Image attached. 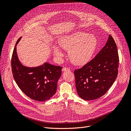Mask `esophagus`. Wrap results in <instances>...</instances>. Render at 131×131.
Segmentation results:
<instances>
[{"instance_id":"obj_1","label":"esophagus","mask_w":131,"mask_h":131,"mask_svg":"<svg viewBox=\"0 0 131 131\" xmlns=\"http://www.w3.org/2000/svg\"><path fill=\"white\" fill-rule=\"evenodd\" d=\"M62 71H70V69L69 68L67 67H64L62 69Z\"/></svg>"}]
</instances>
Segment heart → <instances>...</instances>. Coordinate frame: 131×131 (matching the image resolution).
<instances>
[{
	"instance_id": "1",
	"label": "heart",
	"mask_w": 131,
	"mask_h": 131,
	"mask_svg": "<svg viewBox=\"0 0 131 131\" xmlns=\"http://www.w3.org/2000/svg\"><path fill=\"white\" fill-rule=\"evenodd\" d=\"M60 47L68 51L71 62L77 65H83L92 59L97 47L96 37L82 31H77L62 37L59 40ZM53 54L61 58L63 53L57 45L52 46Z\"/></svg>"
}]
</instances>
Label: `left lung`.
<instances>
[{"label": "left lung", "mask_w": 131, "mask_h": 131, "mask_svg": "<svg viewBox=\"0 0 131 131\" xmlns=\"http://www.w3.org/2000/svg\"><path fill=\"white\" fill-rule=\"evenodd\" d=\"M119 55L111 35L95 58L74 71L78 95L84 100L97 99L113 84L118 73Z\"/></svg>", "instance_id": "8db88e82"}]
</instances>
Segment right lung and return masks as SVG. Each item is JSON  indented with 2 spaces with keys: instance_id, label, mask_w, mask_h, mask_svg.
Masks as SVG:
<instances>
[{
  "instance_id": "add662e5",
  "label": "right lung",
  "mask_w": 131,
  "mask_h": 131,
  "mask_svg": "<svg viewBox=\"0 0 131 131\" xmlns=\"http://www.w3.org/2000/svg\"><path fill=\"white\" fill-rule=\"evenodd\" d=\"M11 59L13 76L18 86L29 98L40 102L49 100L56 93L58 81L61 76L62 67L48 63L35 67L23 65L18 60L16 45Z\"/></svg>"
}]
</instances>
